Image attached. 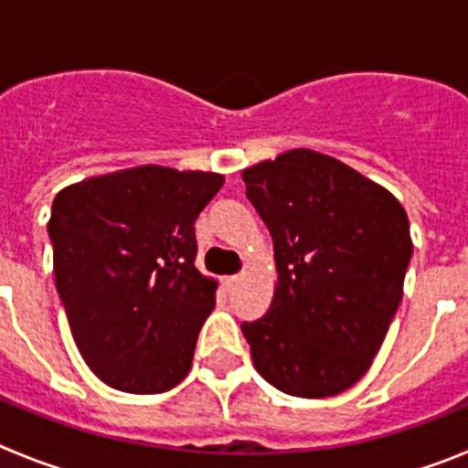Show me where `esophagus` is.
<instances>
[{
  "label": "esophagus",
  "mask_w": 468,
  "mask_h": 468,
  "mask_svg": "<svg viewBox=\"0 0 468 468\" xmlns=\"http://www.w3.org/2000/svg\"><path fill=\"white\" fill-rule=\"evenodd\" d=\"M238 282H239L238 275H229V277H224V280H221V284H224L226 289H229V292H230V289H233V286L238 284Z\"/></svg>",
  "instance_id": "obj_1"
}]
</instances>
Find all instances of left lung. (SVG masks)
<instances>
[{"label":"left lung","instance_id":"obj_1","mask_svg":"<svg viewBox=\"0 0 468 468\" xmlns=\"http://www.w3.org/2000/svg\"><path fill=\"white\" fill-rule=\"evenodd\" d=\"M275 247L268 313L242 322L265 380L301 399L335 397L376 359L412 256L406 209L380 184L319 151L242 172Z\"/></svg>","mask_w":468,"mask_h":468}]
</instances>
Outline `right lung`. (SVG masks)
<instances>
[{"label": "right lung", "instance_id": "right-lung-1", "mask_svg": "<svg viewBox=\"0 0 468 468\" xmlns=\"http://www.w3.org/2000/svg\"><path fill=\"white\" fill-rule=\"evenodd\" d=\"M217 172L142 165L90 176L53 200V275L88 368L109 387L161 394L186 378L217 282L196 268V218Z\"/></svg>", "mask_w": 468, "mask_h": 468}]
</instances>
